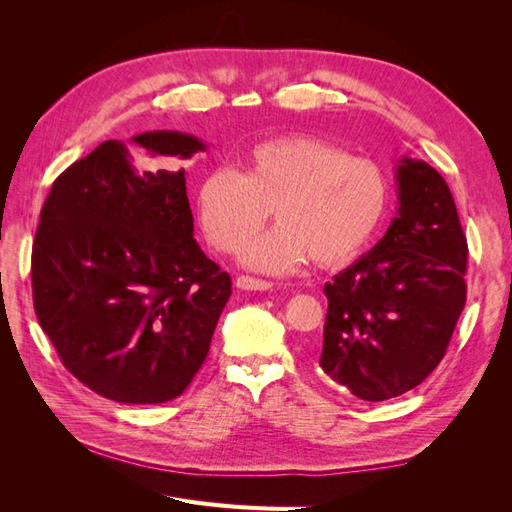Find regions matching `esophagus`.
<instances>
[{
    "mask_svg": "<svg viewBox=\"0 0 512 512\" xmlns=\"http://www.w3.org/2000/svg\"><path fill=\"white\" fill-rule=\"evenodd\" d=\"M237 288H241V290H271L273 284L267 280H258V277H252V275H239Z\"/></svg>",
    "mask_w": 512,
    "mask_h": 512,
    "instance_id": "34e87169",
    "label": "esophagus"
}]
</instances>
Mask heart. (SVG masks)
<instances>
[{
    "instance_id": "1",
    "label": "heart",
    "mask_w": 512,
    "mask_h": 512,
    "mask_svg": "<svg viewBox=\"0 0 512 512\" xmlns=\"http://www.w3.org/2000/svg\"><path fill=\"white\" fill-rule=\"evenodd\" d=\"M389 179L367 158H354L316 136H280L258 143L243 170L215 168L198 185L200 226L213 247L235 252L267 222L277 226L245 247L243 262L265 273H292L346 262L374 237Z\"/></svg>"
}]
</instances>
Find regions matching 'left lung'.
<instances>
[{"instance_id":"obj_1","label":"left lung","mask_w":512,"mask_h":512,"mask_svg":"<svg viewBox=\"0 0 512 512\" xmlns=\"http://www.w3.org/2000/svg\"><path fill=\"white\" fill-rule=\"evenodd\" d=\"M399 209L369 254L324 286L320 367L363 401L399 397L444 359L466 305L468 241L436 168L404 158Z\"/></svg>"}]
</instances>
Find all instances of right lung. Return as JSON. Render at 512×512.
Wrapping results in <instances>:
<instances>
[{"instance_id":"1","label":"right lung","mask_w":512,"mask_h":512,"mask_svg":"<svg viewBox=\"0 0 512 512\" xmlns=\"http://www.w3.org/2000/svg\"><path fill=\"white\" fill-rule=\"evenodd\" d=\"M132 141L151 156L205 151L181 132ZM32 290L40 327L74 378L119 404H164L205 363L232 282L194 239L185 170H136L126 145L106 141L53 181Z\"/></svg>"}]
</instances>
